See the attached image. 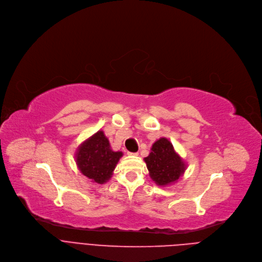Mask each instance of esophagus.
<instances>
[{
	"instance_id": "obj_1",
	"label": "esophagus",
	"mask_w": 262,
	"mask_h": 262,
	"mask_svg": "<svg viewBox=\"0 0 262 262\" xmlns=\"http://www.w3.org/2000/svg\"><path fill=\"white\" fill-rule=\"evenodd\" d=\"M127 155H128V156H138V152H130V151H127Z\"/></svg>"
}]
</instances>
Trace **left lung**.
<instances>
[{"label":"left lung","mask_w":262,"mask_h":262,"mask_svg":"<svg viewBox=\"0 0 262 262\" xmlns=\"http://www.w3.org/2000/svg\"><path fill=\"white\" fill-rule=\"evenodd\" d=\"M150 150L144 161L151 180L157 185H171L184 174L186 164L176 152L168 139H159L152 144Z\"/></svg>","instance_id":"left-lung-1"}]
</instances>
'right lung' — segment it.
Segmentation results:
<instances>
[{
    "label": "right lung",
    "instance_id": "1",
    "mask_svg": "<svg viewBox=\"0 0 262 262\" xmlns=\"http://www.w3.org/2000/svg\"><path fill=\"white\" fill-rule=\"evenodd\" d=\"M123 154L114 151L102 130L97 132L80 144L75 159L80 172L94 183H106Z\"/></svg>",
    "mask_w": 262,
    "mask_h": 262
}]
</instances>
